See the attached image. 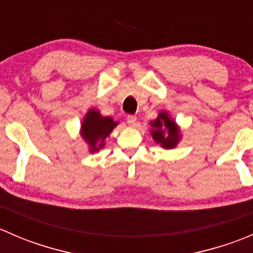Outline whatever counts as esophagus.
Segmentation results:
<instances>
[{"label": "esophagus", "mask_w": 253, "mask_h": 253, "mask_svg": "<svg viewBox=\"0 0 253 253\" xmlns=\"http://www.w3.org/2000/svg\"><path fill=\"white\" fill-rule=\"evenodd\" d=\"M127 124H128L129 126H136L137 117L134 116V115H128V116H127Z\"/></svg>", "instance_id": "esophagus-1"}]
</instances>
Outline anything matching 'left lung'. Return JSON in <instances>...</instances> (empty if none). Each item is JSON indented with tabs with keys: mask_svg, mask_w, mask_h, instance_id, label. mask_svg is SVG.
I'll list each match as a JSON object with an SVG mask.
<instances>
[{
	"mask_svg": "<svg viewBox=\"0 0 253 253\" xmlns=\"http://www.w3.org/2000/svg\"><path fill=\"white\" fill-rule=\"evenodd\" d=\"M150 133L153 139L165 149H171L180 142L181 134L178 126L167 111H160L154 121H150Z\"/></svg>",
	"mask_w": 253,
	"mask_h": 253,
	"instance_id": "left-lung-1",
	"label": "left lung"
}]
</instances>
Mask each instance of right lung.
Segmentation results:
<instances>
[{
	"instance_id": "add662e5",
	"label": "right lung",
	"mask_w": 253,
	"mask_h": 253,
	"mask_svg": "<svg viewBox=\"0 0 253 253\" xmlns=\"http://www.w3.org/2000/svg\"><path fill=\"white\" fill-rule=\"evenodd\" d=\"M119 125L111 117L101 116L98 110L90 109L84 116L81 127V134L88 143L91 153L98 152L105 145V139L110 136L112 129Z\"/></svg>"
}]
</instances>
